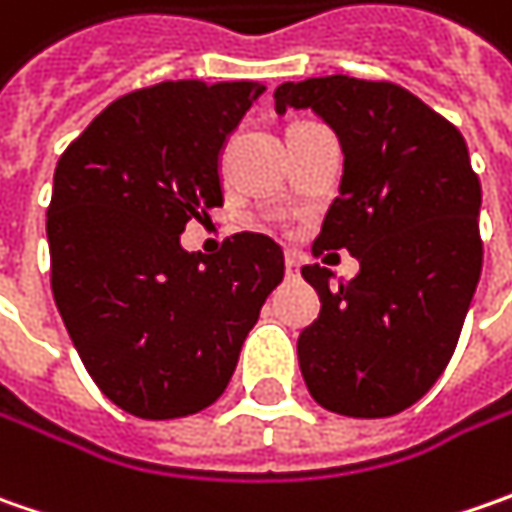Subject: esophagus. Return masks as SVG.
Wrapping results in <instances>:
<instances>
[{"label":"esophagus","instance_id":"esophagus-1","mask_svg":"<svg viewBox=\"0 0 512 512\" xmlns=\"http://www.w3.org/2000/svg\"><path fill=\"white\" fill-rule=\"evenodd\" d=\"M285 276L287 279L299 276V256L296 253H285Z\"/></svg>","mask_w":512,"mask_h":512}]
</instances>
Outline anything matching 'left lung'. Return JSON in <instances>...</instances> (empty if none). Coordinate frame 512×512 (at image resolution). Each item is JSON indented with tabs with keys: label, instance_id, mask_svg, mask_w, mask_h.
<instances>
[{
	"label": "left lung",
	"instance_id": "left-lung-1",
	"mask_svg": "<svg viewBox=\"0 0 512 512\" xmlns=\"http://www.w3.org/2000/svg\"><path fill=\"white\" fill-rule=\"evenodd\" d=\"M273 99L339 136L342 185L313 250L359 259L336 290L327 267H302L322 302L296 344L307 390L353 419L402 413L442 376L482 276V185L464 136L393 82L319 76Z\"/></svg>",
	"mask_w": 512,
	"mask_h": 512
}]
</instances>
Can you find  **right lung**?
<instances>
[{
    "instance_id": "obj_1",
    "label": "right lung",
    "mask_w": 512,
    "mask_h": 512,
    "mask_svg": "<svg viewBox=\"0 0 512 512\" xmlns=\"http://www.w3.org/2000/svg\"><path fill=\"white\" fill-rule=\"evenodd\" d=\"M259 82L136 90L70 142L48 207L50 287L73 347L110 402L179 419L225 393L247 333L285 276L282 247L230 236L187 253L190 219L225 202L219 156Z\"/></svg>"
}]
</instances>
